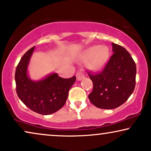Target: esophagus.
<instances>
[{"mask_svg": "<svg viewBox=\"0 0 151 151\" xmlns=\"http://www.w3.org/2000/svg\"><path fill=\"white\" fill-rule=\"evenodd\" d=\"M84 77H85L84 73H82L81 71H78L77 72V73H76V78H77L78 80H81L82 79H83Z\"/></svg>", "mask_w": 151, "mask_h": 151, "instance_id": "34e87169", "label": "esophagus"}]
</instances>
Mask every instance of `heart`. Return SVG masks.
Listing matches in <instances>:
<instances>
[{
  "label": "heart",
  "instance_id": "heart-1",
  "mask_svg": "<svg viewBox=\"0 0 151 151\" xmlns=\"http://www.w3.org/2000/svg\"><path fill=\"white\" fill-rule=\"evenodd\" d=\"M110 55V50L106 46L93 45L82 53L81 60L88 61V68L92 71H98L106 65Z\"/></svg>",
  "mask_w": 151,
  "mask_h": 151
}]
</instances>
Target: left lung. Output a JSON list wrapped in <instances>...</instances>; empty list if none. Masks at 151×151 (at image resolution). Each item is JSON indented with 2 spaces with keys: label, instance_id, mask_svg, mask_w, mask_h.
Wrapping results in <instances>:
<instances>
[{
  "label": "left lung",
  "instance_id": "obj_1",
  "mask_svg": "<svg viewBox=\"0 0 151 151\" xmlns=\"http://www.w3.org/2000/svg\"><path fill=\"white\" fill-rule=\"evenodd\" d=\"M113 54L102 71L88 72L93 88L88 99L95 106L113 109L123 104L135 86L136 65L130 53L120 45L112 43Z\"/></svg>",
  "mask_w": 151,
  "mask_h": 151
}]
</instances>
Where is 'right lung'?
Here are the masks:
<instances>
[{"instance_id": "obj_1", "label": "right lung", "mask_w": 151, "mask_h": 151, "mask_svg": "<svg viewBox=\"0 0 151 151\" xmlns=\"http://www.w3.org/2000/svg\"><path fill=\"white\" fill-rule=\"evenodd\" d=\"M34 48L24 53L16 67V93L20 100L32 111L39 114L50 115L65 105L76 77L66 79L55 73L39 81H33L27 75V67Z\"/></svg>"}]
</instances>
